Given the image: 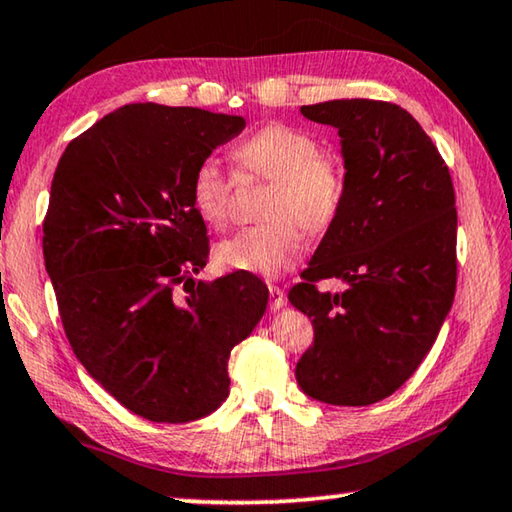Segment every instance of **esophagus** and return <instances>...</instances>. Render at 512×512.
<instances>
[{
    "label": "esophagus",
    "instance_id": "esophagus-1",
    "mask_svg": "<svg viewBox=\"0 0 512 512\" xmlns=\"http://www.w3.org/2000/svg\"><path fill=\"white\" fill-rule=\"evenodd\" d=\"M269 296H271V303L269 307L271 310H280V307H285V291H282L278 285H269Z\"/></svg>",
    "mask_w": 512,
    "mask_h": 512
}]
</instances>
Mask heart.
<instances>
[{
  "label": "heart",
  "instance_id": "obj_1",
  "mask_svg": "<svg viewBox=\"0 0 512 512\" xmlns=\"http://www.w3.org/2000/svg\"><path fill=\"white\" fill-rule=\"evenodd\" d=\"M239 175L271 182L262 216L218 246L221 264L257 275H280L305 253V230L321 234L337 221L346 198V168L335 152L321 150L310 132L271 123L234 148ZM234 180L214 159L191 175V202L205 223L223 230L232 218Z\"/></svg>",
  "mask_w": 512,
  "mask_h": 512
}]
</instances>
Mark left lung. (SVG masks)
I'll use <instances>...</instances> for the list:
<instances>
[{
    "label": "left lung",
    "mask_w": 512,
    "mask_h": 512,
    "mask_svg": "<svg viewBox=\"0 0 512 512\" xmlns=\"http://www.w3.org/2000/svg\"><path fill=\"white\" fill-rule=\"evenodd\" d=\"M342 136L346 198L289 303L312 319L300 389L330 405L394 394L435 344L456 296V193L442 154L399 104L332 100L300 109ZM339 277L347 289L321 292Z\"/></svg>",
    "instance_id": "1"
}]
</instances>
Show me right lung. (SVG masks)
Instances as JSON below:
<instances>
[{"instance_id":"right-lung-1","label":"right lung","mask_w":512,"mask_h":512,"mask_svg":"<svg viewBox=\"0 0 512 512\" xmlns=\"http://www.w3.org/2000/svg\"><path fill=\"white\" fill-rule=\"evenodd\" d=\"M243 127L241 116L127 104L72 139L56 166L43 255L63 330L97 383L157 424L200 419L227 399L232 348L269 303L248 271L193 280L209 237L191 175Z\"/></svg>"}]
</instances>
